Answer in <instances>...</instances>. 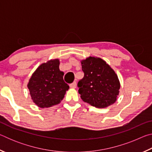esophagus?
I'll list each match as a JSON object with an SVG mask.
<instances>
[{"instance_id":"esophagus-1","label":"esophagus","mask_w":152,"mask_h":152,"mask_svg":"<svg viewBox=\"0 0 152 152\" xmlns=\"http://www.w3.org/2000/svg\"><path fill=\"white\" fill-rule=\"evenodd\" d=\"M70 88H76V82H74L73 83H72L71 84H70Z\"/></svg>"}]
</instances>
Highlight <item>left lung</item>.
<instances>
[{
	"label": "left lung",
	"mask_w": 152,
	"mask_h": 152,
	"mask_svg": "<svg viewBox=\"0 0 152 152\" xmlns=\"http://www.w3.org/2000/svg\"><path fill=\"white\" fill-rule=\"evenodd\" d=\"M84 76L78 83L82 101L96 108L114 104L121 84L117 74L101 58L89 56L80 61Z\"/></svg>",
	"instance_id": "left-lung-1"
}]
</instances>
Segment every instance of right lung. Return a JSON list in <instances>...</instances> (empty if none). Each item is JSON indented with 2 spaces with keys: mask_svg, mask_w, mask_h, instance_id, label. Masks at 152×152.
I'll return each instance as SVG.
<instances>
[{
  "mask_svg": "<svg viewBox=\"0 0 152 152\" xmlns=\"http://www.w3.org/2000/svg\"><path fill=\"white\" fill-rule=\"evenodd\" d=\"M60 60L51 59L41 64L33 73L27 87L33 102L42 109L58 104L69 86L64 81Z\"/></svg>",
  "mask_w": 152,
  "mask_h": 152,
  "instance_id": "right-lung-1",
  "label": "right lung"
}]
</instances>
